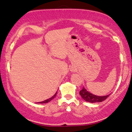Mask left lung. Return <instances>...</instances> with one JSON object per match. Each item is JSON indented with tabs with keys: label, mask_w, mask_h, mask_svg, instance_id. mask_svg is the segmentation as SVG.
Here are the masks:
<instances>
[{
	"label": "left lung",
	"mask_w": 132,
	"mask_h": 132,
	"mask_svg": "<svg viewBox=\"0 0 132 132\" xmlns=\"http://www.w3.org/2000/svg\"><path fill=\"white\" fill-rule=\"evenodd\" d=\"M79 93L81 96H82V98L85 101L87 102H90V103L102 102L103 101L105 100L110 95V94H109V95L103 96H96L94 94H91V93H89L88 91H86L84 87H83L82 89L80 91Z\"/></svg>",
	"instance_id": "1"
}]
</instances>
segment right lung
Returning <instances> with one entry per match:
<instances>
[{
  "instance_id": "1",
  "label": "right lung",
  "mask_w": 132,
  "mask_h": 132,
  "mask_svg": "<svg viewBox=\"0 0 132 132\" xmlns=\"http://www.w3.org/2000/svg\"><path fill=\"white\" fill-rule=\"evenodd\" d=\"M57 93H55V94H54V96H53L52 97V98H49V99H48V100H45V101H43V102H38V103H48V102H50V101L52 100H53L54 99V98H55V96H56V94H57Z\"/></svg>"
}]
</instances>
